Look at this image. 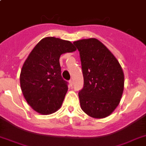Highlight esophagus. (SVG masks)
Listing matches in <instances>:
<instances>
[{
	"mask_svg": "<svg viewBox=\"0 0 146 146\" xmlns=\"http://www.w3.org/2000/svg\"><path fill=\"white\" fill-rule=\"evenodd\" d=\"M69 83H70V86H73V80H70V81H69Z\"/></svg>",
	"mask_w": 146,
	"mask_h": 146,
	"instance_id": "1",
	"label": "esophagus"
}]
</instances>
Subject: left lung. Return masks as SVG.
Masks as SVG:
<instances>
[{"label": "left lung", "instance_id": "8db88e82", "mask_svg": "<svg viewBox=\"0 0 146 146\" xmlns=\"http://www.w3.org/2000/svg\"><path fill=\"white\" fill-rule=\"evenodd\" d=\"M73 44L80 52L84 80L79 92L81 108L92 117H106L122 97V68L113 54L96 38L79 40Z\"/></svg>", "mask_w": 146, "mask_h": 146}]
</instances>
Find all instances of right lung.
Here are the masks:
<instances>
[{
	"mask_svg": "<svg viewBox=\"0 0 146 146\" xmlns=\"http://www.w3.org/2000/svg\"><path fill=\"white\" fill-rule=\"evenodd\" d=\"M76 48L69 41L46 37L38 43L26 60L20 73V86L26 102L41 114L60 108L68 90L62 78L60 57Z\"/></svg>",
	"mask_w": 146,
	"mask_h": 146,
	"instance_id": "obj_1",
	"label": "right lung"
}]
</instances>
